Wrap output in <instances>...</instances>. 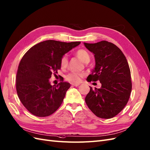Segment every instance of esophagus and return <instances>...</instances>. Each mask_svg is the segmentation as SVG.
<instances>
[{
  "label": "esophagus",
  "mask_w": 150,
  "mask_h": 150,
  "mask_svg": "<svg viewBox=\"0 0 150 150\" xmlns=\"http://www.w3.org/2000/svg\"><path fill=\"white\" fill-rule=\"evenodd\" d=\"M71 85H74V86L77 87V86H79V85H80V83H72Z\"/></svg>",
  "instance_id": "esophagus-1"
}]
</instances>
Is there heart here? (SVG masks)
<instances>
[{
	"instance_id": "heart-1",
	"label": "heart",
	"mask_w": 150,
	"mask_h": 150,
	"mask_svg": "<svg viewBox=\"0 0 150 150\" xmlns=\"http://www.w3.org/2000/svg\"><path fill=\"white\" fill-rule=\"evenodd\" d=\"M76 57L83 63H88L90 61V55L86 50L83 49L79 50L76 52ZM60 64L62 67H67L68 64V58L66 55H65V56H63L62 58ZM83 76V74H82V73L72 71L69 73L68 75H67L66 80L68 81V82L73 83H78L80 82L81 78H82Z\"/></svg>"
}]
</instances>
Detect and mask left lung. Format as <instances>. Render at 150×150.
<instances>
[{
	"label": "left lung",
	"instance_id": "1",
	"mask_svg": "<svg viewBox=\"0 0 150 150\" xmlns=\"http://www.w3.org/2000/svg\"><path fill=\"white\" fill-rule=\"evenodd\" d=\"M84 45L94 54L96 66L87 82L99 80L100 88L93 89L85 97V102L97 117L110 119L124 109L129 100L132 83L127 59L117 46L106 41Z\"/></svg>",
	"mask_w": 150,
	"mask_h": 150
}]
</instances>
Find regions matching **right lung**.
<instances>
[{"mask_svg": "<svg viewBox=\"0 0 150 150\" xmlns=\"http://www.w3.org/2000/svg\"><path fill=\"white\" fill-rule=\"evenodd\" d=\"M80 42L46 40L30 48L21 59L16 76V91L23 105L38 117H46L61 105L68 82L51 85L50 79L61 68L63 56Z\"/></svg>", "mask_w": 150, "mask_h": 150, "instance_id": "add662e5", "label": "right lung"}]
</instances>
